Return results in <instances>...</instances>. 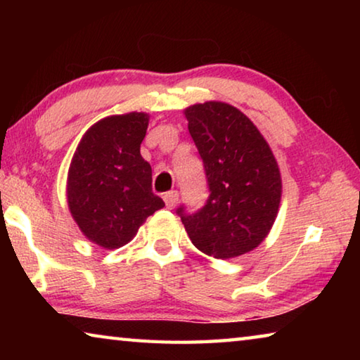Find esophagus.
I'll return each instance as SVG.
<instances>
[{
    "label": "esophagus",
    "instance_id": "1",
    "mask_svg": "<svg viewBox=\"0 0 360 360\" xmlns=\"http://www.w3.org/2000/svg\"><path fill=\"white\" fill-rule=\"evenodd\" d=\"M163 200H165L167 208L172 210V208H174L176 203H178V200H179V193H178V191L167 192L165 195H163Z\"/></svg>",
    "mask_w": 360,
    "mask_h": 360
}]
</instances>
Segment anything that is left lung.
I'll use <instances>...</instances> for the list:
<instances>
[{"instance_id":"8db88e82","label":"left lung","mask_w":360,"mask_h":360,"mask_svg":"<svg viewBox=\"0 0 360 360\" xmlns=\"http://www.w3.org/2000/svg\"><path fill=\"white\" fill-rule=\"evenodd\" d=\"M188 133L203 160L210 197L202 210L178 214L193 246L231 259L266 238L281 202V173L270 146L251 119L222 101L186 111Z\"/></svg>"}]
</instances>
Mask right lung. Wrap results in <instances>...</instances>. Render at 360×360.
Wrapping results in <instances>:
<instances>
[{
    "instance_id": "add662e5",
    "label": "right lung",
    "mask_w": 360,
    "mask_h": 360,
    "mask_svg": "<svg viewBox=\"0 0 360 360\" xmlns=\"http://www.w3.org/2000/svg\"><path fill=\"white\" fill-rule=\"evenodd\" d=\"M148 125L146 112L109 115L85 131L72 155L68 208L82 233L105 249L127 245L165 206L152 192V168L139 152Z\"/></svg>"
}]
</instances>
